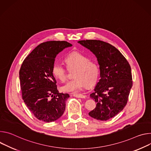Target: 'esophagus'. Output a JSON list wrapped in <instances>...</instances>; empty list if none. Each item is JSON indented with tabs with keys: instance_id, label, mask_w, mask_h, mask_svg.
<instances>
[{
	"instance_id": "1",
	"label": "esophagus",
	"mask_w": 151,
	"mask_h": 151,
	"mask_svg": "<svg viewBox=\"0 0 151 151\" xmlns=\"http://www.w3.org/2000/svg\"><path fill=\"white\" fill-rule=\"evenodd\" d=\"M73 96L76 98H85V96L81 95V94H78V93H74L73 94Z\"/></svg>"
}]
</instances>
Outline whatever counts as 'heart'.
I'll return each mask as SVG.
<instances>
[{
	"label": "heart",
	"instance_id": "obj_1",
	"mask_svg": "<svg viewBox=\"0 0 151 151\" xmlns=\"http://www.w3.org/2000/svg\"><path fill=\"white\" fill-rule=\"evenodd\" d=\"M65 62L69 69L76 68L74 79L67 82L62 87V90L66 92L77 93L84 89L87 85L92 86L96 82L99 76L98 65L79 52H73L67 55ZM52 73L59 80L64 82L66 80V70L63 65L55 62L52 66Z\"/></svg>",
	"mask_w": 151,
	"mask_h": 151
}]
</instances>
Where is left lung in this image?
I'll return each instance as SVG.
<instances>
[{
  "label": "left lung",
  "instance_id": "obj_1",
  "mask_svg": "<svg viewBox=\"0 0 151 151\" xmlns=\"http://www.w3.org/2000/svg\"><path fill=\"white\" fill-rule=\"evenodd\" d=\"M78 43L95 55L99 65L100 79L90 95L96 106L89 115L97 120L107 121L127 104L132 86L130 65L119 50L109 43L93 40Z\"/></svg>",
  "mask_w": 151,
  "mask_h": 151
}]
</instances>
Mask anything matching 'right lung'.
<instances>
[{"label":"right lung","instance_id":"add662e5","mask_svg":"<svg viewBox=\"0 0 151 151\" xmlns=\"http://www.w3.org/2000/svg\"><path fill=\"white\" fill-rule=\"evenodd\" d=\"M73 45L51 41L38 45L24 60L19 72L22 97L40 121L51 122L62 116L70 95L59 93L52 66L58 54Z\"/></svg>","mask_w":151,"mask_h":151}]
</instances>
